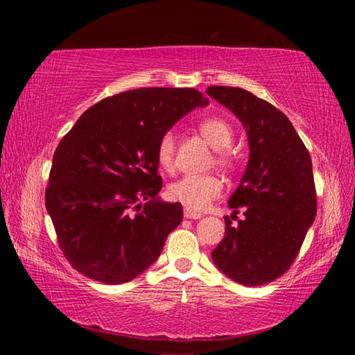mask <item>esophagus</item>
Masks as SVG:
<instances>
[{"mask_svg":"<svg viewBox=\"0 0 355 355\" xmlns=\"http://www.w3.org/2000/svg\"><path fill=\"white\" fill-rule=\"evenodd\" d=\"M183 216H184L186 219H200L202 218V213L194 211V209H189V208H184Z\"/></svg>","mask_w":355,"mask_h":355,"instance_id":"esophagus-1","label":"esophagus"}]
</instances>
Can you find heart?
<instances>
[{"label": "heart", "instance_id": "1", "mask_svg": "<svg viewBox=\"0 0 355 355\" xmlns=\"http://www.w3.org/2000/svg\"><path fill=\"white\" fill-rule=\"evenodd\" d=\"M199 133L216 152V163L232 169L235 164L232 153L228 152L233 141L232 125L222 117H208L199 123ZM156 163L164 172H172L175 167V136L172 131L159 137L156 144ZM225 183L219 175H184L167 188V196L189 209H202L224 194Z\"/></svg>", "mask_w": 355, "mask_h": 355}]
</instances>
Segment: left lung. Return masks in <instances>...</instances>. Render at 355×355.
I'll use <instances>...</instances> for the list:
<instances>
[{
    "label": "left lung",
    "mask_w": 355,
    "mask_h": 355,
    "mask_svg": "<svg viewBox=\"0 0 355 355\" xmlns=\"http://www.w3.org/2000/svg\"><path fill=\"white\" fill-rule=\"evenodd\" d=\"M207 94L241 120L250 148L248 169L228 200L244 219L233 225L227 216L213 261L238 284L266 285L290 269L316 218L310 153L285 114L266 100L227 86Z\"/></svg>",
    "instance_id": "8db88e82"
}]
</instances>
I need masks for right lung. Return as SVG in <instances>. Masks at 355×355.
<instances>
[{
  "mask_svg": "<svg viewBox=\"0 0 355 355\" xmlns=\"http://www.w3.org/2000/svg\"><path fill=\"white\" fill-rule=\"evenodd\" d=\"M208 98L196 89L142 87L103 98L78 119L53 156L45 207L59 248L78 272L103 284L133 280L156 261L183 219L158 197L156 144Z\"/></svg>",
  "mask_w": 355,
  "mask_h": 355,
  "instance_id": "obj_1",
  "label": "right lung"
}]
</instances>
